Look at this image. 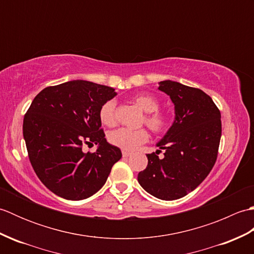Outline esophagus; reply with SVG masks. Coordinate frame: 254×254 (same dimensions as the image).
<instances>
[{
	"label": "esophagus",
	"instance_id": "1",
	"mask_svg": "<svg viewBox=\"0 0 254 254\" xmlns=\"http://www.w3.org/2000/svg\"><path fill=\"white\" fill-rule=\"evenodd\" d=\"M132 154L130 153V152H122V156L124 158H127V157H128V156H131Z\"/></svg>",
	"mask_w": 254,
	"mask_h": 254
}]
</instances>
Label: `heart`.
<instances>
[{
	"mask_svg": "<svg viewBox=\"0 0 254 254\" xmlns=\"http://www.w3.org/2000/svg\"><path fill=\"white\" fill-rule=\"evenodd\" d=\"M132 101L137 107L146 112L144 116V122L154 133L163 132L168 126V117L164 112L158 110L159 101L152 95L136 94L132 97ZM100 122L107 127H113L117 123L116 102L108 100L100 107L99 110ZM148 133L144 128L139 130H128V128H118L108 134V141L116 147L127 152H132L139 145L146 143Z\"/></svg>",
	"mask_w": 254,
	"mask_h": 254,
	"instance_id": "heart-1",
	"label": "heart"
}]
</instances>
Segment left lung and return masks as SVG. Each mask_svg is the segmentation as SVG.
<instances>
[{"label": "left lung", "instance_id": "1", "mask_svg": "<svg viewBox=\"0 0 254 254\" xmlns=\"http://www.w3.org/2000/svg\"><path fill=\"white\" fill-rule=\"evenodd\" d=\"M158 89L174 102L176 118L157 143V147L165 150L164 158L147 154V167L139 172L137 180L153 196L172 201L193 191L212 170L222 121L219 109L203 90L174 80H163Z\"/></svg>", "mask_w": 254, "mask_h": 254}]
</instances>
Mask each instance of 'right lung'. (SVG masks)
Instances as JSON below:
<instances>
[{
  "instance_id": "add662e5",
  "label": "right lung",
  "mask_w": 254,
  "mask_h": 254,
  "mask_svg": "<svg viewBox=\"0 0 254 254\" xmlns=\"http://www.w3.org/2000/svg\"><path fill=\"white\" fill-rule=\"evenodd\" d=\"M116 95L105 85L69 80L42 89L32 100L23 123L27 152L38 178L57 195L72 201L91 196L121 159L99 119L100 107ZM85 143L99 148L85 153Z\"/></svg>"
}]
</instances>
